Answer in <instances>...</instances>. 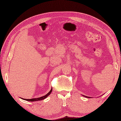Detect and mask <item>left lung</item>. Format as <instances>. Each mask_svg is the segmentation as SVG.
Here are the masks:
<instances>
[{"mask_svg": "<svg viewBox=\"0 0 121 121\" xmlns=\"http://www.w3.org/2000/svg\"><path fill=\"white\" fill-rule=\"evenodd\" d=\"M82 96H83V95H82ZM83 96L86 97V98H91V97H88V96H84V95H83Z\"/></svg>", "mask_w": 121, "mask_h": 121, "instance_id": "left-lung-1", "label": "left lung"}]
</instances>
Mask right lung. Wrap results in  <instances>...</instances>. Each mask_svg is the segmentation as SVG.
<instances>
[{"label":"right lung","instance_id":"obj_1","mask_svg":"<svg viewBox=\"0 0 121 121\" xmlns=\"http://www.w3.org/2000/svg\"><path fill=\"white\" fill-rule=\"evenodd\" d=\"M52 89L48 93L47 95H44L43 96H42V97H40V98H33V99H23V98H20L21 99H22L23 100H26V101H40V100H43L44 99H45V98H47L48 96H49V95L51 94V93H52Z\"/></svg>","mask_w":121,"mask_h":121}]
</instances>
